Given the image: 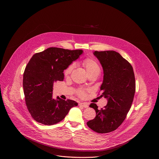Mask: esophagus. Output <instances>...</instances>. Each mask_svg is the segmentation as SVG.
Masks as SVG:
<instances>
[{
  "label": "esophagus",
  "instance_id": "obj_1",
  "mask_svg": "<svg viewBox=\"0 0 159 159\" xmlns=\"http://www.w3.org/2000/svg\"><path fill=\"white\" fill-rule=\"evenodd\" d=\"M79 106H82L84 108H87L89 107V104L87 102H81L79 104Z\"/></svg>",
  "mask_w": 159,
  "mask_h": 159
}]
</instances>
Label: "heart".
<instances>
[{"instance_id": "1", "label": "heart", "mask_w": 159, "mask_h": 159, "mask_svg": "<svg viewBox=\"0 0 159 159\" xmlns=\"http://www.w3.org/2000/svg\"><path fill=\"white\" fill-rule=\"evenodd\" d=\"M82 64L83 66H84L85 68V69H86L88 74L90 73H93V72H100V69H99V66L98 63L93 59H90V58L85 59L82 61ZM72 69H73V66H70L67 69H66L65 71V76L69 75L71 73ZM79 94L80 96H82V97L84 96V95H85L83 91H82V90H80V91L79 92Z\"/></svg>"}]
</instances>
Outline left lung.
I'll return each instance as SVG.
<instances>
[{
  "mask_svg": "<svg viewBox=\"0 0 159 159\" xmlns=\"http://www.w3.org/2000/svg\"><path fill=\"white\" fill-rule=\"evenodd\" d=\"M103 69L101 96L107 99L104 109L91 103L96 116L87 123V126L99 133H107L116 129L123 122L130 109L135 93V79L133 67L115 51H95Z\"/></svg>",
  "mask_w": 159,
  "mask_h": 159,
  "instance_id": "1",
  "label": "left lung"
}]
</instances>
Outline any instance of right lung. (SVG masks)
Here are the masks:
<instances>
[{"label":"right lung","mask_w":159,"mask_h":159,"mask_svg":"<svg viewBox=\"0 0 159 159\" xmlns=\"http://www.w3.org/2000/svg\"><path fill=\"white\" fill-rule=\"evenodd\" d=\"M82 53V50L51 47L32 57L24 72L23 89L28 109L36 121L44 125L57 124L78 105L72 100L54 99L52 92L54 83L63 80V70Z\"/></svg>","instance_id":"1"}]
</instances>
